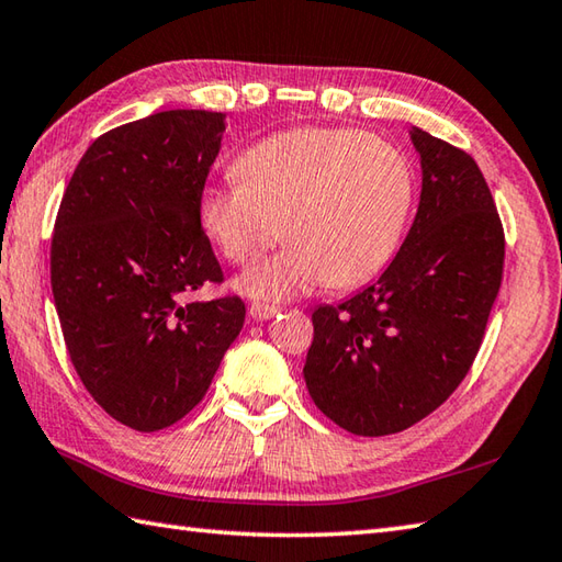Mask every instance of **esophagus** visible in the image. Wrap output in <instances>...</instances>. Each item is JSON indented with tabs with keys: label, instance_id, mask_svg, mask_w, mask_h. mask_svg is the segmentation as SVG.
<instances>
[{
	"label": "esophagus",
	"instance_id": "1",
	"mask_svg": "<svg viewBox=\"0 0 562 562\" xmlns=\"http://www.w3.org/2000/svg\"><path fill=\"white\" fill-rule=\"evenodd\" d=\"M250 316L256 318V322H266V318H272L274 314H278L280 310L278 306H272V304H260V302H252L250 304Z\"/></svg>",
	"mask_w": 562,
	"mask_h": 562
}]
</instances>
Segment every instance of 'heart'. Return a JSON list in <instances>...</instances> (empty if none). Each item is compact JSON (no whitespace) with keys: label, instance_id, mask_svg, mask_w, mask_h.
Wrapping results in <instances>:
<instances>
[{"label":"heart","instance_id":"obj_1","mask_svg":"<svg viewBox=\"0 0 562 562\" xmlns=\"http://www.w3.org/2000/svg\"><path fill=\"white\" fill-rule=\"evenodd\" d=\"M234 170L238 182L202 194L200 218L234 266L290 240L238 280L262 300L372 280L397 250L414 206L412 162L353 128L280 131L240 153Z\"/></svg>","mask_w":562,"mask_h":562}]
</instances>
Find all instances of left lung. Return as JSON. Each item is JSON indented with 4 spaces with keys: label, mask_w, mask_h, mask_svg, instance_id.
<instances>
[{
    "label": "left lung",
    "mask_w": 562,
    "mask_h": 562,
    "mask_svg": "<svg viewBox=\"0 0 562 562\" xmlns=\"http://www.w3.org/2000/svg\"><path fill=\"white\" fill-rule=\"evenodd\" d=\"M422 200L378 282L312 314L304 380L356 436L400 434L436 412L475 360L504 272V228L477 162L412 131Z\"/></svg>",
    "instance_id": "8db88e82"
}]
</instances>
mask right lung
Here are the masks:
<instances>
[{
    "label": "right lung",
    "mask_w": 562,
    "mask_h": 562,
    "mask_svg": "<svg viewBox=\"0 0 562 562\" xmlns=\"http://www.w3.org/2000/svg\"><path fill=\"white\" fill-rule=\"evenodd\" d=\"M224 114L170 109L99 136L65 187L50 238V288L85 390L136 431L168 428L209 390L244 328L222 284L200 202Z\"/></svg>",
    "instance_id": "add662e5"
}]
</instances>
